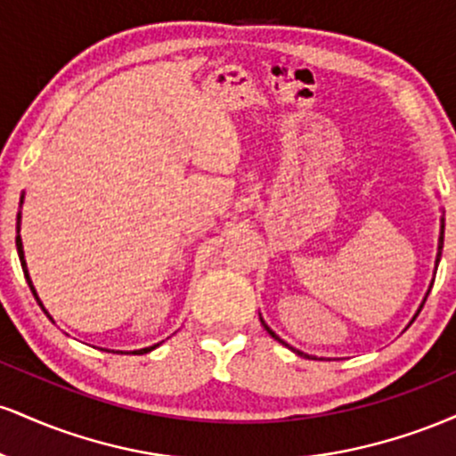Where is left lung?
<instances>
[{"label":"left lung","instance_id":"8db88e82","mask_svg":"<svg viewBox=\"0 0 456 456\" xmlns=\"http://www.w3.org/2000/svg\"><path fill=\"white\" fill-rule=\"evenodd\" d=\"M442 246H444V224H442V233H439V248H437V264H439V257H442ZM433 287V285H431ZM422 306H425V305H422ZM418 313H420V311H418ZM418 313H416V317H418ZM416 317H413V319H416ZM264 328L265 330H268V332L272 334V337H274L276 338V341H281V338L279 337H276V334L274 332H272V330L268 328V326H265V323H264ZM282 343V341H281ZM296 354H300L302 355V352H296Z\"/></svg>","mask_w":456,"mask_h":456}]
</instances>
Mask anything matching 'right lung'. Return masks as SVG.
<instances>
[{
    "instance_id": "add662e5",
    "label": "right lung",
    "mask_w": 456,
    "mask_h": 456,
    "mask_svg": "<svg viewBox=\"0 0 456 456\" xmlns=\"http://www.w3.org/2000/svg\"><path fill=\"white\" fill-rule=\"evenodd\" d=\"M17 233H19V223H17ZM17 250H19V259H20V265H23V272H25V279H28V282H29V289L34 291V297L36 300H38V305L43 306V302H40V297L36 296V289H34V285H31V279H29V274H28V265H25V257H23V242H20V235H17ZM43 311H45V306H43ZM46 313V311H45ZM46 317H49V313H46ZM51 319V317H49ZM156 347V345H154ZM154 347H145V349H139L137 354H148V352H151V349Z\"/></svg>"
}]
</instances>
